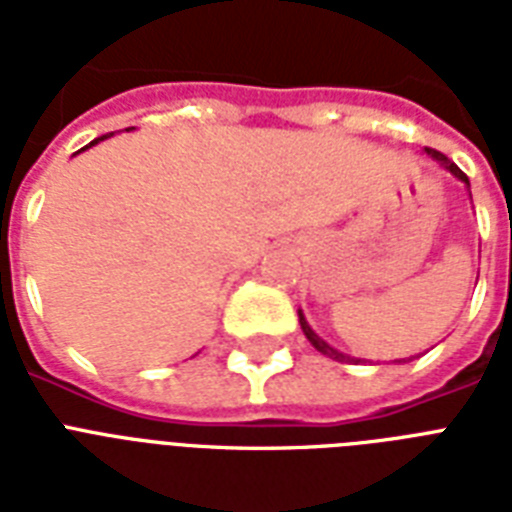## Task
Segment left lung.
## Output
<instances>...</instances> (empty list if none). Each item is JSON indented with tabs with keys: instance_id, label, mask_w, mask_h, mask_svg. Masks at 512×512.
<instances>
[{
	"instance_id": "8db88e82",
	"label": "left lung",
	"mask_w": 512,
	"mask_h": 512,
	"mask_svg": "<svg viewBox=\"0 0 512 512\" xmlns=\"http://www.w3.org/2000/svg\"><path fill=\"white\" fill-rule=\"evenodd\" d=\"M425 151H428L430 156H433V159H438V162L444 164L446 170L452 172V175H457L462 180V183H468V175H465V172L460 170V167H457V164L454 162H449V159H446L444 154H441V151H436V148H425ZM297 316H300V327H303V332H305V337H308V340H311V345L316 350H319V353H324V356H329V358H335V361H345V364H348V361H353V358L350 356H342L340 350H335L332 348V345H327V342L321 340L319 335H316V332H313L311 327H308V321H305V316H303V311L297 313Z\"/></svg>"
}]
</instances>
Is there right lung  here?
Returning <instances> with one entry per match:
<instances>
[{
  "instance_id": "1",
  "label": "right lung",
  "mask_w": 512,
  "mask_h": 512,
  "mask_svg": "<svg viewBox=\"0 0 512 512\" xmlns=\"http://www.w3.org/2000/svg\"><path fill=\"white\" fill-rule=\"evenodd\" d=\"M127 130H135V127H127ZM111 135H114V132H111ZM103 138H106V135H103ZM103 138H98V140H103ZM98 140H95V143H98Z\"/></svg>"
}]
</instances>
